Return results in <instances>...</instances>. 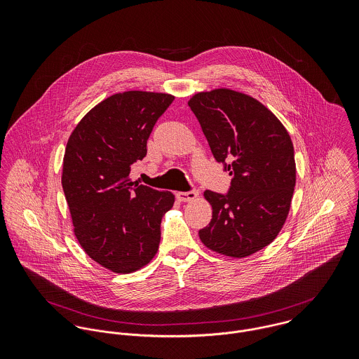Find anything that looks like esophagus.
Here are the masks:
<instances>
[{
	"label": "esophagus",
	"mask_w": 359,
	"mask_h": 359,
	"mask_svg": "<svg viewBox=\"0 0 359 359\" xmlns=\"http://www.w3.org/2000/svg\"><path fill=\"white\" fill-rule=\"evenodd\" d=\"M175 196L180 202H191V201H196L199 198V192H198V189H192L189 192H177Z\"/></svg>",
	"instance_id": "34e87169"
}]
</instances>
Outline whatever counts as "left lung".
<instances>
[{
	"label": "left lung",
	"instance_id": "obj_1",
	"mask_svg": "<svg viewBox=\"0 0 359 359\" xmlns=\"http://www.w3.org/2000/svg\"><path fill=\"white\" fill-rule=\"evenodd\" d=\"M188 104L214 158L232 175L226 195L205 192L212 218L199 231L201 241L224 256H250L278 236L290 210L296 185L290 135L269 109L233 90L198 93Z\"/></svg>",
	"mask_w": 359,
	"mask_h": 359
}]
</instances>
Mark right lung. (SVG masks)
<instances>
[{"label":"right lung","mask_w":359,"mask_h":359,"mask_svg":"<svg viewBox=\"0 0 359 359\" xmlns=\"http://www.w3.org/2000/svg\"><path fill=\"white\" fill-rule=\"evenodd\" d=\"M170 94L127 91L93 107L73 130L62 188L84 252L116 273L145 266L157 253L160 224L174 195L131 182V164L147 156Z\"/></svg>","instance_id":"obj_1"}]
</instances>
